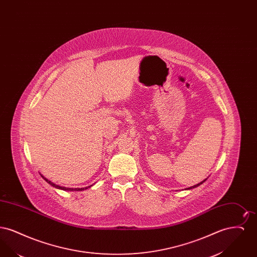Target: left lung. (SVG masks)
<instances>
[{
    "label": "left lung",
    "mask_w": 257,
    "mask_h": 257,
    "mask_svg": "<svg viewBox=\"0 0 257 257\" xmlns=\"http://www.w3.org/2000/svg\"><path fill=\"white\" fill-rule=\"evenodd\" d=\"M207 179V178H206ZM206 179L205 180H203V181H201L200 183L196 184V185H194V186H192V187H189V188H187L186 190H191V189H194V188H196L197 186H199V185H201V184L203 183V182H205L206 181Z\"/></svg>",
    "instance_id": "left-lung-1"
}]
</instances>
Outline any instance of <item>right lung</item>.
Returning a JSON list of instances; mask_svg holds the SVG:
<instances>
[{
	"label": "right lung",
	"mask_w": 257,
	"mask_h": 257,
	"mask_svg": "<svg viewBox=\"0 0 257 257\" xmlns=\"http://www.w3.org/2000/svg\"><path fill=\"white\" fill-rule=\"evenodd\" d=\"M40 175H41V177H42L47 183L50 184L52 187H54V188H56V189H59V190H62V191H70V192H74V191H75V192H78V191H84V190H86V189H88V188H90V187L92 186V185H90V186L85 187V188H66V187H61L60 185H56V184L51 182L46 177H44L41 173H40Z\"/></svg>",
	"instance_id": "right-lung-1"
}]
</instances>
